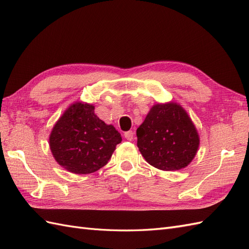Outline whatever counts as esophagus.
Instances as JSON below:
<instances>
[{"label":"esophagus","mask_w":249,"mask_h":249,"mask_svg":"<svg viewBox=\"0 0 249 249\" xmlns=\"http://www.w3.org/2000/svg\"><path fill=\"white\" fill-rule=\"evenodd\" d=\"M134 135H135V132L132 131V130H129V131H126V132H125V134H124V137H125L126 140L131 141L132 139H134Z\"/></svg>","instance_id":"1"}]
</instances>
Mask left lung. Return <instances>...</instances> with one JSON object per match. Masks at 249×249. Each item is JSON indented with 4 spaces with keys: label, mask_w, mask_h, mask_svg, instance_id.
<instances>
[{
    "label": "left lung",
    "mask_w": 249,
    "mask_h": 249,
    "mask_svg": "<svg viewBox=\"0 0 249 249\" xmlns=\"http://www.w3.org/2000/svg\"><path fill=\"white\" fill-rule=\"evenodd\" d=\"M139 151L162 171L186 167L195 157L199 137L187 111L176 103L156 104L137 129Z\"/></svg>",
    "instance_id": "obj_1"
}]
</instances>
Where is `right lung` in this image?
Returning a JSON list of instances; mask_svg holds the SVG:
<instances>
[{
	"label": "right lung",
	"mask_w": 249,
	"mask_h": 249,
	"mask_svg": "<svg viewBox=\"0 0 249 249\" xmlns=\"http://www.w3.org/2000/svg\"><path fill=\"white\" fill-rule=\"evenodd\" d=\"M120 132L94 113L87 103L72 104L57 121L50 136V148L59 165L74 174H90L108 163Z\"/></svg>",
	"instance_id": "1"
}]
</instances>
